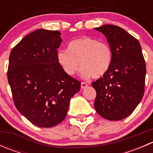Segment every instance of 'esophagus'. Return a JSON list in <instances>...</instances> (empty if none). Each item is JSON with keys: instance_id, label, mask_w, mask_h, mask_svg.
<instances>
[{"instance_id": "1", "label": "esophagus", "mask_w": 153, "mask_h": 153, "mask_svg": "<svg viewBox=\"0 0 153 153\" xmlns=\"http://www.w3.org/2000/svg\"><path fill=\"white\" fill-rule=\"evenodd\" d=\"M87 86H88V84H86V82H81V88H82V89H84V88H86Z\"/></svg>"}]
</instances>
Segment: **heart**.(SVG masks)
Here are the masks:
<instances>
[{"label":"heart","mask_w":153,"mask_h":153,"mask_svg":"<svg viewBox=\"0 0 153 153\" xmlns=\"http://www.w3.org/2000/svg\"><path fill=\"white\" fill-rule=\"evenodd\" d=\"M112 52L105 41L84 36L69 43L67 50H60L57 61L69 76L76 73L80 67L84 78H101L110 67Z\"/></svg>","instance_id":"heart-1"}]
</instances>
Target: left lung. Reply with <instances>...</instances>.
Listing matches in <instances>:
<instances>
[{"label": "left lung", "instance_id": "obj_1", "mask_svg": "<svg viewBox=\"0 0 153 153\" xmlns=\"http://www.w3.org/2000/svg\"><path fill=\"white\" fill-rule=\"evenodd\" d=\"M102 32L112 49L110 67L92 83L96 91L94 106L105 119L119 121L129 116L144 93L146 64L138 40L121 27L103 25Z\"/></svg>", "mask_w": 153, "mask_h": 153}]
</instances>
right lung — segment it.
I'll return each mask as SVG.
<instances>
[{"label": "right lung", "instance_id": "1", "mask_svg": "<svg viewBox=\"0 0 153 153\" xmlns=\"http://www.w3.org/2000/svg\"><path fill=\"white\" fill-rule=\"evenodd\" d=\"M58 31L39 29L24 37L10 55L7 78L17 109L38 127L56 126L66 118L81 82L57 61Z\"/></svg>", "mask_w": 153, "mask_h": 153}]
</instances>
